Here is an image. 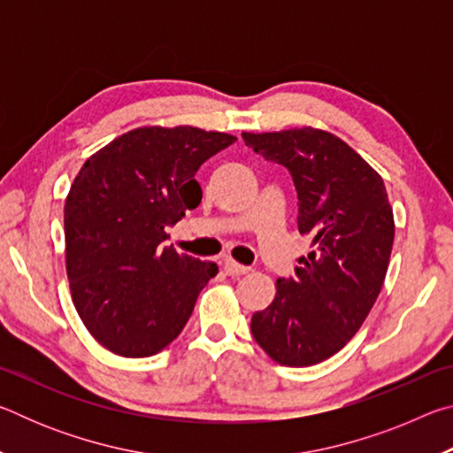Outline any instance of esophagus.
Listing matches in <instances>:
<instances>
[{"instance_id": "esophagus-1", "label": "esophagus", "mask_w": 453, "mask_h": 453, "mask_svg": "<svg viewBox=\"0 0 453 453\" xmlns=\"http://www.w3.org/2000/svg\"><path fill=\"white\" fill-rule=\"evenodd\" d=\"M224 270H226L227 275H245L250 272V267L237 264V262H234V259H226Z\"/></svg>"}]
</instances>
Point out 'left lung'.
Wrapping results in <instances>:
<instances>
[{"instance_id":"1","label":"left lung","mask_w":453,"mask_h":453,"mask_svg":"<svg viewBox=\"0 0 453 453\" xmlns=\"http://www.w3.org/2000/svg\"><path fill=\"white\" fill-rule=\"evenodd\" d=\"M248 148L288 167L300 199L297 229L311 237L296 278L251 316V334L273 362L305 367L337 354L362 327L386 280L394 211L381 175L346 142L302 127L242 134Z\"/></svg>"}]
</instances>
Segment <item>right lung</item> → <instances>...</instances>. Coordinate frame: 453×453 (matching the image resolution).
<instances>
[{
	"label": "right lung",
	"instance_id": "obj_1",
	"mask_svg": "<svg viewBox=\"0 0 453 453\" xmlns=\"http://www.w3.org/2000/svg\"><path fill=\"white\" fill-rule=\"evenodd\" d=\"M235 140L191 126L137 127L75 175L64 208L72 300L113 354L148 357L170 346L218 273L213 262L159 243L202 202L199 165Z\"/></svg>",
	"mask_w": 453,
	"mask_h": 453
}]
</instances>
